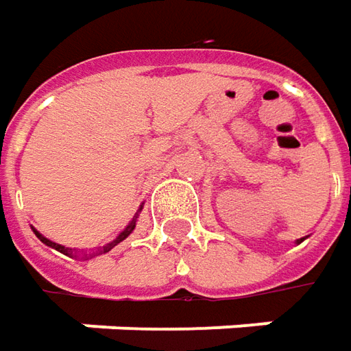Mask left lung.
<instances>
[{
  "label": "left lung",
  "instance_id": "8db88e82",
  "mask_svg": "<svg viewBox=\"0 0 351 351\" xmlns=\"http://www.w3.org/2000/svg\"><path fill=\"white\" fill-rule=\"evenodd\" d=\"M297 242H301V240H297Z\"/></svg>",
  "mask_w": 351,
  "mask_h": 351
}]
</instances>
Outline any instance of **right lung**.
<instances>
[{
	"label": "right lung",
	"instance_id": "1",
	"mask_svg": "<svg viewBox=\"0 0 351 351\" xmlns=\"http://www.w3.org/2000/svg\"><path fill=\"white\" fill-rule=\"evenodd\" d=\"M134 224H136V221H132V223H130L127 226V230L119 234V238H117V240H113V242H111V244H107V246H103V250L99 248V250H97V252H95V254H105V252H109V250L115 248L119 242H123V240H125V238H127V236L130 234L132 230H134ZM34 234L38 236V238H40V242H45V244H47V246H50V248L58 250V252H62V254H70V248H64V246H60V244H56V242H50L48 238H45V236L40 234V232H36V230H34Z\"/></svg>",
	"mask_w": 351,
	"mask_h": 351
}]
</instances>
